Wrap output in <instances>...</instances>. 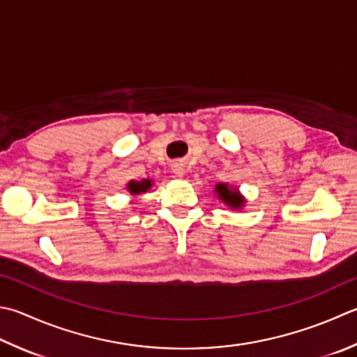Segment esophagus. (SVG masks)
Listing matches in <instances>:
<instances>
[{"mask_svg":"<svg viewBox=\"0 0 357 357\" xmlns=\"http://www.w3.org/2000/svg\"><path fill=\"white\" fill-rule=\"evenodd\" d=\"M172 171H174V174H176V176L181 177V176H183V172H185V167H183V165H181V163H174L172 165Z\"/></svg>","mask_w":357,"mask_h":357,"instance_id":"esophagus-1","label":"esophagus"}]
</instances>
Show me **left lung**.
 <instances>
[{"label":"left lung","mask_w":357,"mask_h":357,"mask_svg":"<svg viewBox=\"0 0 357 357\" xmlns=\"http://www.w3.org/2000/svg\"><path fill=\"white\" fill-rule=\"evenodd\" d=\"M218 192L219 199H222L225 202V204H228L233 208H239L242 204H244V199H242L236 190H230L225 183H219L216 186V190H214Z\"/></svg>","instance_id":"left-lung-1"}]
</instances>
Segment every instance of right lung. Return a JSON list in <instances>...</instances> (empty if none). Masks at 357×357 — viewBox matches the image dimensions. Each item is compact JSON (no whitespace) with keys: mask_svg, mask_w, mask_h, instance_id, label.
Listing matches in <instances>:
<instances>
[{"mask_svg":"<svg viewBox=\"0 0 357 357\" xmlns=\"http://www.w3.org/2000/svg\"><path fill=\"white\" fill-rule=\"evenodd\" d=\"M127 188H129V191L132 194H138V192H144L151 188V180H141V181H135L132 180L129 185H127Z\"/></svg>","mask_w":357,"mask_h":357,"instance_id":"1","label":"right lung"}]
</instances>
